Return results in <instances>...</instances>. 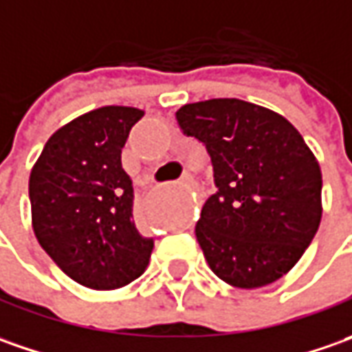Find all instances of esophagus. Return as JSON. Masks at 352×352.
I'll use <instances>...</instances> for the list:
<instances>
[{
  "label": "esophagus",
  "instance_id": "obj_1",
  "mask_svg": "<svg viewBox=\"0 0 352 352\" xmlns=\"http://www.w3.org/2000/svg\"><path fill=\"white\" fill-rule=\"evenodd\" d=\"M181 183H183V185H190V183H192V177H190V173H185V175L181 177Z\"/></svg>",
  "mask_w": 352,
  "mask_h": 352
}]
</instances>
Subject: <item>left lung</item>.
<instances>
[{
	"label": "left lung",
	"instance_id": "1",
	"mask_svg": "<svg viewBox=\"0 0 352 352\" xmlns=\"http://www.w3.org/2000/svg\"><path fill=\"white\" fill-rule=\"evenodd\" d=\"M175 118L212 162L216 192L195 228L212 273L237 288L278 280L320 228L318 160L285 116L248 101L190 103Z\"/></svg>",
	"mask_w": 352,
	"mask_h": 352
}]
</instances>
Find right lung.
Wrapping results in <instances>:
<instances>
[{
  "label": "right lung",
  "mask_w": 352,
  "mask_h": 352,
  "mask_svg": "<svg viewBox=\"0 0 352 352\" xmlns=\"http://www.w3.org/2000/svg\"><path fill=\"white\" fill-rule=\"evenodd\" d=\"M144 113L101 107L56 130L29 179L41 248L79 285L113 290L136 280L153 239L132 220L134 187L120 153Z\"/></svg>",
  "instance_id": "1"
}]
</instances>
